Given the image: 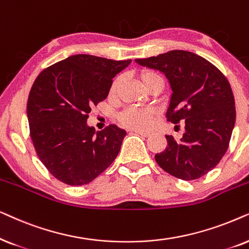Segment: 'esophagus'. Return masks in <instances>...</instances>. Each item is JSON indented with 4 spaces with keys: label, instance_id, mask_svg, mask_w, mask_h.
<instances>
[{
    "label": "esophagus",
    "instance_id": "esophagus-1",
    "mask_svg": "<svg viewBox=\"0 0 249 249\" xmlns=\"http://www.w3.org/2000/svg\"><path fill=\"white\" fill-rule=\"evenodd\" d=\"M134 132L143 138H148L149 135H150V132H144V131H134Z\"/></svg>",
    "mask_w": 249,
    "mask_h": 249
}]
</instances>
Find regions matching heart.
I'll list each match as a JSON object with an SVG mask.
<instances>
[{
  "label": "heart",
  "mask_w": 249,
  "mask_h": 249,
  "mask_svg": "<svg viewBox=\"0 0 249 249\" xmlns=\"http://www.w3.org/2000/svg\"><path fill=\"white\" fill-rule=\"evenodd\" d=\"M140 78L144 86H147L152 79L161 78L158 72L152 71H144L140 74ZM121 84V78H116L110 86L109 94L114 95L117 92V89ZM156 116V110L151 108H139L130 107L123 110L118 115V121L123 126L131 128L135 131H144L151 126L152 119Z\"/></svg>",
  "instance_id": "heart-1"
}]
</instances>
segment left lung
<instances>
[{
	"mask_svg": "<svg viewBox=\"0 0 249 249\" xmlns=\"http://www.w3.org/2000/svg\"><path fill=\"white\" fill-rule=\"evenodd\" d=\"M135 61L166 75L173 90L167 122H183L185 126L181 140L165 135L167 147L155 155L156 161L181 180L204 177L227 152L236 122L234 97L228 78L205 58L183 50Z\"/></svg>",
	"mask_w": 249,
	"mask_h": 249,
	"instance_id": "obj_1",
	"label": "left lung"
}]
</instances>
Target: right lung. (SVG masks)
Here are the masks:
<instances>
[{
    "label": "right lung",
    "instance_id": "obj_1",
    "mask_svg": "<svg viewBox=\"0 0 249 249\" xmlns=\"http://www.w3.org/2000/svg\"><path fill=\"white\" fill-rule=\"evenodd\" d=\"M130 62L76 54L36 77L27 101L29 134L39 160L59 181L90 183L117 157L126 132L116 125L95 132L86 119Z\"/></svg>",
    "mask_w": 249,
    "mask_h": 249
}]
</instances>
